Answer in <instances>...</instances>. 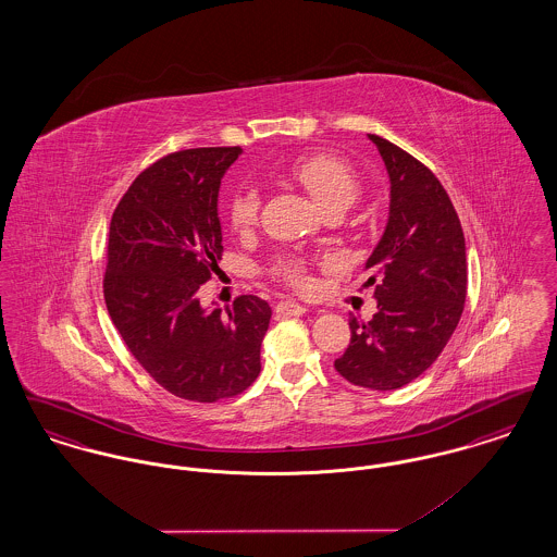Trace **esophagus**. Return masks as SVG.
Wrapping results in <instances>:
<instances>
[{"label": "esophagus", "mask_w": 557, "mask_h": 557, "mask_svg": "<svg viewBox=\"0 0 557 557\" xmlns=\"http://www.w3.org/2000/svg\"><path fill=\"white\" fill-rule=\"evenodd\" d=\"M305 311H307V309H305L302 305L294 302V300H282V302L275 305V315H280V318H298V315H302Z\"/></svg>", "instance_id": "esophagus-1"}]
</instances>
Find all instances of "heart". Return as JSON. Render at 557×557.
<instances>
[{
  "instance_id": "b5f03b06",
  "label": "heart",
  "mask_w": 557,
  "mask_h": 557,
  "mask_svg": "<svg viewBox=\"0 0 557 557\" xmlns=\"http://www.w3.org/2000/svg\"><path fill=\"white\" fill-rule=\"evenodd\" d=\"M288 177L305 187L325 212L346 211L361 194V180L345 159L327 152H315L294 160ZM261 196L255 187H239L230 200V223L236 232H246L259 219ZM273 273L288 286L302 288L309 284L307 261L298 255H284L275 261Z\"/></svg>"
}]
</instances>
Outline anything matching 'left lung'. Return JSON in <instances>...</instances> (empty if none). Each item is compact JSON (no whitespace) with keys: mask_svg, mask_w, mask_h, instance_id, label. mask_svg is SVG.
Masks as SVG:
<instances>
[{"mask_svg":"<svg viewBox=\"0 0 557 557\" xmlns=\"http://www.w3.org/2000/svg\"><path fill=\"white\" fill-rule=\"evenodd\" d=\"M370 139L391 177L388 223L366 263L377 313L368 323L350 319V343L334 368L355 386L395 391L438 359L459 323L466 238L436 175L393 141Z\"/></svg>","mask_w":557,"mask_h":557,"instance_id":"1","label":"left lung"}]
</instances>
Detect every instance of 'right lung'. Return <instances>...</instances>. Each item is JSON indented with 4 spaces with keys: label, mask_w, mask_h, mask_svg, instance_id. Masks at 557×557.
I'll list each match as a JSON object with an SVG mask.
<instances>
[{
    "label": "right lung",
    "mask_w": 557,
    "mask_h": 557,
    "mask_svg": "<svg viewBox=\"0 0 557 557\" xmlns=\"http://www.w3.org/2000/svg\"><path fill=\"white\" fill-rule=\"evenodd\" d=\"M242 148H191L141 171L112 212L104 300L137 363L175 397L216 403L261 371L271 307L242 294L223 313L198 290L223 255L219 186Z\"/></svg>",
    "instance_id": "add662e5"
}]
</instances>
